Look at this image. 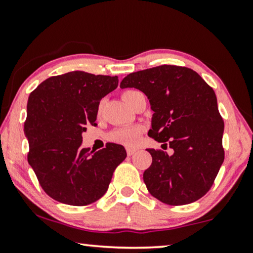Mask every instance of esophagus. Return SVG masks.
I'll return each mask as SVG.
<instances>
[{
  "instance_id": "obj_1",
  "label": "esophagus",
  "mask_w": 253,
  "mask_h": 253,
  "mask_svg": "<svg viewBox=\"0 0 253 253\" xmlns=\"http://www.w3.org/2000/svg\"><path fill=\"white\" fill-rule=\"evenodd\" d=\"M136 148H126V154L129 155V157H131V155H133L134 153H136Z\"/></svg>"
}]
</instances>
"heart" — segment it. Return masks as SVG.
Returning a JSON list of instances; mask_svg holds the SVG:
<instances>
[{
    "instance_id": "1",
    "label": "heart",
    "mask_w": 253,
    "mask_h": 253,
    "mask_svg": "<svg viewBox=\"0 0 253 253\" xmlns=\"http://www.w3.org/2000/svg\"><path fill=\"white\" fill-rule=\"evenodd\" d=\"M138 93L136 89H127V91L123 92L122 98L126 103L130 102V100L132 99V96ZM103 113V102L100 101L98 107H96V115L99 117L102 115ZM144 129L141 126H123L119 127V129L114 130L112 133L109 134V139L114 141V143L126 145V146H134L139 140V138L143 133Z\"/></svg>"
}]
</instances>
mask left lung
<instances>
[{"instance_id": "1", "label": "left lung", "mask_w": 253, "mask_h": 253, "mask_svg": "<svg viewBox=\"0 0 253 253\" xmlns=\"http://www.w3.org/2000/svg\"><path fill=\"white\" fill-rule=\"evenodd\" d=\"M120 86L144 92L153 110L148 136L174 151L148 148V192L171 206L191 204L212 188L224 160V123L213 88L192 69L164 64L127 75Z\"/></svg>"}]
</instances>
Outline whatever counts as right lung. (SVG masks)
Masks as SVG:
<instances>
[{
  "instance_id": "obj_1",
  "label": "right lung",
  "mask_w": 253,
  "mask_h": 253,
  "mask_svg": "<svg viewBox=\"0 0 253 253\" xmlns=\"http://www.w3.org/2000/svg\"><path fill=\"white\" fill-rule=\"evenodd\" d=\"M117 84V76L72 71L47 78L31 92L24 122L27 161L50 198L86 206L108 190L126 148L108 143L91 153L82 147V133L86 126H96V107Z\"/></svg>"
}]
</instances>
